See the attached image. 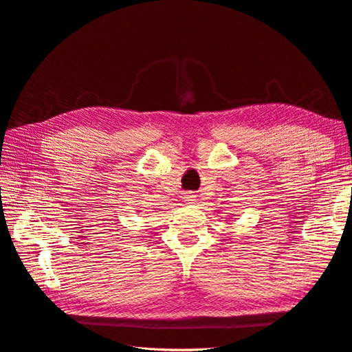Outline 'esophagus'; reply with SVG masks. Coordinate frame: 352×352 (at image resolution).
<instances>
[{"mask_svg": "<svg viewBox=\"0 0 352 352\" xmlns=\"http://www.w3.org/2000/svg\"><path fill=\"white\" fill-rule=\"evenodd\" d=\"M195 195H192V192H186V196H184V199H186V201H188V203H192L195 201Z\"/></svg>", "mask_w": 352, "mask_h": 352, "instance_id": "1", "label": "esophagus"}]
</instances>
